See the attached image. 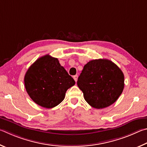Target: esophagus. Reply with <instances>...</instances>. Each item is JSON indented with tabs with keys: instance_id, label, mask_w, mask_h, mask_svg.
<instances>
[{
	"instance_id": "obj_1",
	"label": "esophagus",
	"mask_w": 147,
	"mask_h": 147,
	"mask_svg": "<svg viewBox=\"0 0 147 147\" xmlns=\"http://www.w3.org/2000/svg\"><path fill=\"white\" fill-rule=\"evenodd\" d=\"M73 78H74V80H75L76 82L78 81V75L74 76L73 77Z\"/></svg>"
}]
</instances>
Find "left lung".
<instances>
[{"mask_svg":"<svg viewBox=\"0 0 147 147\" xmlns=\"http://www.w3.org/2000/svg\"><path fill=\"white\" fill-rule=\"evenodd\" d=\"M124 74L108 59H95L85 64L78 86L85 101L97 109L110 106L117 101L124 88Z\"/></svg>","mask_w":147,"mask_h":147,"instance_id":"8db88e82","label":"left lung"}]
</instances>
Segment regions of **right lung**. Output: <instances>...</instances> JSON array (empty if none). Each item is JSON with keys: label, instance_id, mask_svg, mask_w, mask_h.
I'll use <instances>...</instances> for the list:
<instances>
[{"label": "right lung", "instance_id": "add662e5", "mask_svg": "<svg viewBox=\"0 0 147 147\" xmlns=\"http://www.w3.org/2000/svg\"><path fill=\"white\" fill-rule=\"evenodd\" d=\"M75 84L58 59L48 54L33 63L24 76L25 88L30 98L46 109L60 104L67 90Z\"/></svg>", "mask_w": 147, "mask_h": 147}]
</instances>
